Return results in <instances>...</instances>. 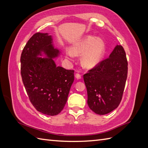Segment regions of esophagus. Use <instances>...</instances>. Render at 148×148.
Wrapping results in <instances>:
<instances>
[{
  "mask_svg": "<svg viewBox=\"0 0 148 148\" xmlns=\"http://www.w3.org/2000/svg\"><path fill=\"white\" fill-rule=\"evenodd\" d=\"M75 77L77 79H80L81 78V75L80 74H79V73L75 74Z\"/></svg>",
  "mask_w": 148,
  "mask_h": 148,
  "instance_id": "1",
  "label": "esophagus"
}]
</instances>
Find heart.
I'll return each instance as SVG.
<instances>
[{
    "instance_id": "b5f03b06",
    "label": "heart",
    "mask_w": 148,
    "mask_h": 148,
    "mask_svg": "<svg viewBox=\"0 0 148 148\" xmlns=\"http://www.w3.org/2000/svg\"><path fill=\"white\" fill-rule=\"evenodd\" d=\"M105 51V44L99 38L88 36L81 42L76 43L73 47V51L67 50V56L73 58L75 53H84L82 63L86 67H92L96 66L102 58Z\"/></svg>"
}]
</instances>
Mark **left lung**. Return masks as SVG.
Here are the masks:
<instances>
[{
    "instance_id": "1",
    "label": "left lung",
    "mask_w": 148,
    "mask_h": 148,
    "mask_svg": "<svg viewBox=\"0 0 148 148\" xmlns=\"http://www.w3.org/2000/svg\"><path fill=\"white\" fill-rule=\"evenodd\" d=\"M128 63L122 45H116L108 58L84 74L88 105L95 113L105 115L118 107L127 77Z\"/></svg>"
}]
</instances>
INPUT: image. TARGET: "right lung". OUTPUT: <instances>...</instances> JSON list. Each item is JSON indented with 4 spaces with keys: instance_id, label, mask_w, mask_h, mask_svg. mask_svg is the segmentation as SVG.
Here are the masks:
<instances>
[{
    "instance_id": "right-lung-1",
    "label": "right lung",
    "mask_w": 148,
    "mask_h": 148,
    "mask_svg": "<svg viewBox=\"0 0 148 148\" xmlns=\"http://www.w3.org/2000/svg\"><path fill=\"white\" fill-rule=\"evenodd\" d=\"M52 37L36 33L27 41L21 56V74L29 99L37 111L58 115L66 105L74 71L57 66L53 58L60 53L55 49ZM43 53L47 58L38 57Z\"/></svg>"
}]
</instances>
